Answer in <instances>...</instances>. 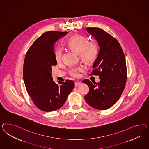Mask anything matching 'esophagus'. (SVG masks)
I'll use <instances>...</instances> for the list:
<instances>
[{"mask_svg": "<svg viewBox=\"0 0 149 149\" xmlns=\"http://www.w3.org/2000/svg\"><path fill=\"white\" fill-rule=\"evenodd\" d=\"M80 84H81V83L80 82H75V86H78V85H79Z\"/></svg>", "mask_w": 149, "mask_h": 149, "instance_id": "obj_1", "label": "esophagus"}]
</instances>
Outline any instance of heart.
Returning <instances> with one entry per match:
<instances>
[{
  "label": "heart",
  "mask_w": 149,
  "mask_h": 149,
  "mask_svg": "<svg viewBox=\"0 0 149 149\" xmlns=\"http://www.w3.org/2000/svg\"><path fill=\"white\" fill-rule=\"evenodd\" d=\"M68 47L80 55L81 59L86 63L94 61L98 55V47L94 41H90L85 36L75 34L70 37L67 41ZM63 57L62 50L57 48L55 51V57L57 61L60 62ZM81 68L74 69L70 71V74L72 77H77Z\"/></svg>",
  "instance_id": "b5f03b06"
}]
</instances>
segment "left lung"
Here are the masks:
<instances>
[{"label":"left lung","mask_w":149,"mask_h":149,"mask_svg":"<svg viewBox=\"0 0 149 149\" xmlns=\"http://www.w3.org/2000/svg\"><path fill=\"white\" fill-rule=\"evenodd\" d=\"M95 38L99 45L98 56L93 65L92 74L99 75L96 83L84 80L89 87L85 99L91 107L98 110L111 107L120 98L126 85V63L125 54L118 41L99 28L86 29Z\"/></svg>","instance_id":"8db88e82"}]
</instances>
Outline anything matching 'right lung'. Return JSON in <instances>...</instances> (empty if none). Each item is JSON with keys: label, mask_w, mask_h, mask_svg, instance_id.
<instances>
[{"label": "right lung", "mask_w": 149, "mask_h": 149, "mask_svg": "<svg viewBox=\"0 0 149 149\" xmlns=\"http://www.w3.org/2000/svg\"><path fill=\"white\" fill-rule=\"evenodd\" d=\"M68 33H43L31 45L24 58L23 75L26 90L35 105L44 111H52L62 107L74 87L72 80L57 84L51 77V67L57 64L55 43Z\"/></svg>", "instance_id": "add662e5"}]
</instances>
